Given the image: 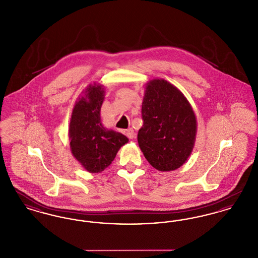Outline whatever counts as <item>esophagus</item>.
<instances>
[{"label":"esophagus","mask_w":258,"mask_h":258,"mask_svg":"<svg viewBox=\"0 0 258 258\" xmlns=\"http://www.w3.org/2000/svg\"><path fill=\"white\" fill-rule=\"evenodd\" d=\"M126 136L130 138V139H134L135 137V131L133 128H128L126 130V133H125Z\"/></svg>","instance_id":"1"}]
</instances>
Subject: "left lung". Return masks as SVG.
Masks as SVG:
<instances>
[{
  "mask_svg": "<svg viewBox=\"0 0 258 258\" xmlns=\"http://www.w3.org/2000/svg\"><path fill=\"white\" fill-rule=\"evenodd\" d=\"M145 89L138 145L154 168L175 170L186 161L195 146V112L183 93L166 80L153 79Z\"/></svg>",
  "mask_w": 258,
  "mask_h": 258,
  "instance_id": "1",
  "label": "left lung"
}]
</instances>
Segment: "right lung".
Returning a JSON list of instances; mask_svg holds the SVG:
<instances>
[{"mask_svg":"<svg viewBox=\"0 0 258 258\" xmlns=\"http://www.w3.org/2000/svg\"><path fill=\"white\" fill-rule=\"evenodd\" d=\"M104 87H87L84 95L75 102L69 130L71 150L74 158L90 173L108 167L120 148L128 142L126 136L105 128L100 122V108Z\"/></svg>","mask_w":258,"mask_h":258,"instance_id":"1","label":"right lung"}]
</instances>
